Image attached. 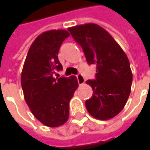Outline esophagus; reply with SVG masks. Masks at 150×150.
<instances>
[{
	"mask_svg": "<svg viewBox=\"0 0 150 150\" xmlns=\"http://www.w3.org/2000/svg\"><path fill=\"white\" fill-rule=\"evenodd\" d=\"M76 77H77V80H78V83L79 85H82L85 82V79L84 77L81 75V74H78V75H76Z\"/></svg>",
	"mask_w": 150,
	"mask_h": 150,
	"instance_id": "1",
	"label": "esophagus"
}]
</instances>
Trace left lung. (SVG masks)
<instances>
[{"label":"left lung","mask_w":150,"mask_h":150,"mask_svg":"<svg viewBox=\"0 0 150 150\" xmlns=\"http://www.w3.org/2000/svg\"><path fill=\"white\" fill-rule=\"evenodd\" d=\"M80 45L88 64L96 65V79L87 80L93 94L85 102L98 120H109L121 112L129 99L132 74L129 59L110 34L93 23L68 28Z\"/></svg>","instance_id":"left-lung-1"}]
</instances>
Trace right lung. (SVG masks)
<instances>
[{"label":"right lung","instance_id":"right-lung-1","mask_svg":"<svg viewBox=\"0 0 150 150\" xmlns=\"http://www.w3.org/2000/svg\"><path fill=\"white\" fill-rule=\"evenodd\" d=\"M68 31L52 30L41 34L29 49L21 75V88L30 109L40 122L59 127L69 117V102L79 86L75 76L54 78L61 71L58 54Z\"/></svg>","mask_w":150,"mask_h":150}]
</instances>
